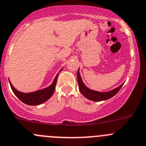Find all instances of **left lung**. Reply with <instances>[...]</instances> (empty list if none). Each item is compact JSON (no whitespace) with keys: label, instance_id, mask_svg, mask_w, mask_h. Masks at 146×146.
<instances>
[{"label":"left lung","instance_id":"1","mask_svg":"<svg viewBox=\"0 0 146 146\" xmlns=\"http://www.w3.org/2000/svg\"><path fill=\"white\" fill-rule=\"evenodd\" d=\"M77 79L78 83L79 90L81 92L82 95H83L85 98H86L87 99L95 102H100L110 99V98H112L113 96H114V95L119 92V90L121 89L122 85H123V83H122L121 85H119L117 88H114V89L111 90L107 91V92H99V91L93 90H91L90 89V88H88V87L83 83L81 78V76H80L79 68L78 70L77 73Z\"/></svg>","mask_w":146,"mask_h":146}]
</instances>
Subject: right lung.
Here are the masks:
<instances>
[{
    "label": "right lung",
    "mask_w": 146,
    "mask_h": 146,
    "mask_svg": "<svg viewBox=\"0 0 146 146\" xmlns=\"http://www.w3.org/2000/svg\"><path fill=\"white\" fill-rule=\"evenodd\" d=\"M62 68L59 70L61 71ZM58 73L56 76L55 78H54V81H53L52 83H51V85H49L47 88H44V89L39 90L35 91V92H27V93H25V92H22L18 91L17 90H16L15 88H14L12 83L10 82V87H11V89L13 90V92H14V94L15 95V96L20 100V101L23 102L25 104H28V105H39V104H42L44 102L47 101L54 94V90H55L56 88V80L57 78H58Z\"/></svg>",
    "instance_id": "right-lung-1"
}]
</instances>
